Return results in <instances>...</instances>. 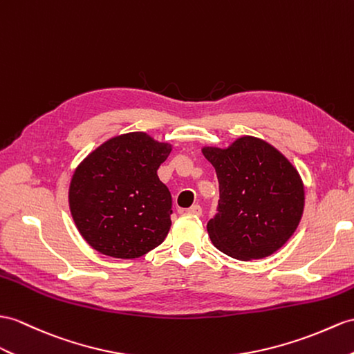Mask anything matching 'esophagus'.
<instances>
[{
    "label": "esophagus",
    "instance_id": "obj_1",
    "mask_svg": "<svg viewBox=\"0 0 354 354\" xmlns=\"http://www.w3.org/2000/svg\"><path fill=\"white\" fill-rule=\"evenodd\" d=\"M189 214H194V216H201L203 214V209H201V205H198V204H194L192 207H189V209L186 210Z\"/></svg>",
    "mask_w": 354,
    "mask_h": 354
}]
</instances>
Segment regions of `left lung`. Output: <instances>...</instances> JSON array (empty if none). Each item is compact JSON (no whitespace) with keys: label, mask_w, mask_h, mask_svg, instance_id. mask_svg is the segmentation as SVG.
<instances>
[{"label":"left lung","mask_w":354,"mask_h":354,"mask_svg":"<svg viewBox=\"0 0 354 354\" xmlns=\"http://www.w3.org/2000/svg\"><path fill=\"white\" fill-rule=\"evenodd\" d=\"M216 169L218 213L207 223L213 245L237 260L277 252L296 231L304 183L288 159L263 140L242 136L228 149L204 147Z\"/></svg>","instance_id":"1"}]
</instances>
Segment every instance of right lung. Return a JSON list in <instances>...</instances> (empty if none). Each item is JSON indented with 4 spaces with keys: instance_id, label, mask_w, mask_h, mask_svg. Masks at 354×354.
I'll return each mask as SVG.
<instances>
[{
    "instance_id": "right-lung-1",
    "label": "right lung",
    "mask_w": 354,
    "mask_h": 354,
    "mask_svg": "<svg viewBox=\"0 0 354 354\" xmlns=\"http://www.w3.org/2000/svg\"><path fill=\"white\" fill-rule=\"evenodd\" d=\"M171 145L144 132L111 138L76 168L68 189L73 221L103 255L131 260L165 240L172 214L158 169Z\"/></svg>"
}]
</instances>
